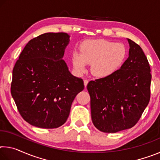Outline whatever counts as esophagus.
I'll use <instances>...</instances> for the list:
<instances>
[{
  "mask_svg": "<svg viewBox=\"0 0 160 160\" xmlns=\"http://www.w3.org/2000/svg\"><path fill=\"white\" fill-rule=\"evenodd\" d=\"M88 80H84V85H85V87L86 88L87 85H88Z\"/></svg>",
  "mask_w": 160,
  "mask_h": 160,
  "instance_id": "obj_1",
  "label": "esophagus"
}]
</instances>
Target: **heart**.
<instances>
[{"instance_id": "obj_1", "label": "heart", "mask_w": 160, "mask_h": 160, "mask_svg": "<svg viewBox=\"0 0 160 160\" xmlns=\"http://www.w3.org/2000/svg\"><path fill=\"white\" fill-rule=\"evenodd\" d=\"M126 48L121 43L104 39L88 40L80 46V53L72 55L73 67L78 73L87 70V64L91 65V70L98 78H106L120 68L126 60Z\"/></svg>"}]
</instances>
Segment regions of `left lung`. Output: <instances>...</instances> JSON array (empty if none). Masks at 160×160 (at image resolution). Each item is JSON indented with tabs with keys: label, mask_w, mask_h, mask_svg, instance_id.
Wrapping results in <instances>:
<instances>
[{
	"label": "left lung",
	"mask_w": 160,
	"mask_h": 160,
	"mask_svg": "<svg viewBox=\"0 0 160 160\" xmlns=\"http://www.w3.org/2000/svg\"><path fill=\"white\" fill-rule=\"evenodd\" d=\"M128 58L109 76L91 80L92 121L104 132H116L134 126L150 98V67L139 45L127 39Z\"/></svg>",
	"instance_id": "8db88e82"
}]
</instances>
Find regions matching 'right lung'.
<instances>
[{
  "mask_svg": "<svg viewBox=\"0 0 160 160\" xmlns=\"http://www.w3.org/2000/svg\"><path fill=\"white\" fill-rule=\"evenodd\" d=\"M70 36L48 32L31 39L12 70L11 94L27 122L41 128H56L68 117L75 97L84 89L63 60Z\"/></svg>",
  "mask_w": 160,
  "mask_h": 160,
  "instance_id": "right-lung-1",
  "label": "right lung"
}]
</instances>
